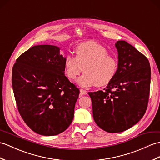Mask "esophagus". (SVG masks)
I'll return each mask as SVG.
<instances>
[{"label": "esophagus", "instance_id": "esophagus-1", "mask_svg": "<svg viewBox=\"0 0 160 160\" xmlns=\"http://www.w3.org/2000/svg\"><path fill=\"white\" fill-rule=\"evenodd\" d=\"M80 95H87V92L85 91V90H84V89H80Z\"/></svg>", "mask_w": 160, "mask_h": 160}]
</instances>
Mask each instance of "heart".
Wrapping results in <instances>:
<instances>
[{"label": "heart", "instance_id": "obj_1", "mask_svg": "<svg viewBox=\"0 0 160 160\" xmlns=\"http://www.w3.org/2000/svg\"><path fill=\"white\" fill-rule=\"evenodd\" d=\"M76 57L68 54L64 59V72L69 80H78L82 88L106 86L113 79L117 72V62L108 54L106 48L93 42L80 44L75 49Z\"/></svg>", "mask_w": 160, "mask_h": 160}]
</instances>
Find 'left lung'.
<instances>
[{
  "instance_id": "8db88e82",
  "label": "left lung",
  "mask_w": 160,
  "mask_h": 160,
  "mask_svg": "<svg viewBox=\"0 0 160 160\" xmlns=\"http://www.w3.org/2000/svg\"><path fill=\"white\" fill-rule=\"evenodd\" d=\"M118 68L105 91L88 92L92 115L99 127L107 132L118 133L136 125L147 108L151 68L147 58L126 42L115 43Z\"/></svg>"
}]
</instances>
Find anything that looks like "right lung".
<instances>
[{
  "mask_svg": "<svg viewBox=\"0 0 160 160\" xmlns=\"http://www.w3.org/2000/svg\"><path fill=\"white\" fill-rule=\"evenodd\" d=\"M60 48L39 45L16 61L12 87L18 111L28 127L43 136H54L72 123L80 91L65 76Z\"/></svg>",
  "mask_w": 160,
  "mask_h": 160,
  "instance_id": "1",
  "label": "right lung"
}]
</instances>
